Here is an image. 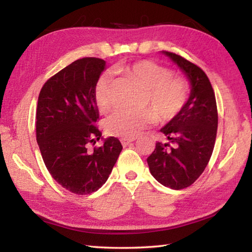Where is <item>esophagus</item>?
I'll use <instances>...</instances> for the list:
<instances>
[{
	"label": "esophagus",
	"mask_w": 252,
	"mask_h": 252,
	"mask_svg": "<svg viewBox=\"0 0 252 252\" xmlns=\"http://www.w3.org/2000/svg\"><path fill=\"white\" fill-rule=\"evenodd\" d=\"M134 140L135 139H121V143H122L123 147H126V146H129L130 143L133 142Z\"/></svg>",
	"instance_id": "1"
}]
</instances>
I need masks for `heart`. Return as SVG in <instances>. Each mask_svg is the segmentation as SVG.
I'll use <instances>...</instances> for the list:
<instances>
[{
    "label": "heart",
    "mask_w": 252,
    "mask_h": 252,
    "mask_svg": "<svg viewBox=\"0 0 252 252\" xmlns=\"http://www.w3.org/2000/svg\"><path fill=\"white\" fill-rule=\"evenodd\" d=\"M121 72L146 91L143 108L153 110L162 122L176 118L189 100L190 85L187 80L172 75L171 70L156 62L138 61L122 67ZM111 87L112 83L109 75L101 76L95 85V102L101 112L110 108ZM153 113L144 111L139 114L113 113L104 121V129L110 135L133 139L140 131L155 125L156 114Z\"/></svg>",
    "instance_id": "heart-1"
}]
</instances>
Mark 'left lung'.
<instances>
[{
  "mask_svg": "<svg viewBox=\"0 0 252 252\" xmlns=\"http://www.w3.org/2000/svg\"><path fill=\"white\" fill-rule=\"evenodd\" d=\"M162 53L185 72L191 92L181 112L160 130L168 142H157L147 161L157 181L181 190L201 176L210 160L218 129V110L215 91L201 67L176 53Z\"/></svg>",
  "mask_w": 252,
  "mask_h": 252,
  "instance_id": "8db88e82",
  "label": "left lung"
}]
</instances>
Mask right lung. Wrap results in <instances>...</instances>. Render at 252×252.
Here are the masks:
<instances>
[{"label": "right lung", "mask_w": 252, "mask_h": 252, "mask_svg": "<svg viewBox=\"0 0 252 252\" xmlns=\"http://www.w3.org/2000/svg\"><path fill=\"white\" fill-rule=\"evenodd\" d=\"M105 61L79 59L46 81L37 100L35 126L44 164L70 192H94L108 180L122 144L110 136L103 146L88 149L101 138L94 90Z\"/></svg>", "instance_id": "add662e5"}]
</instances>
